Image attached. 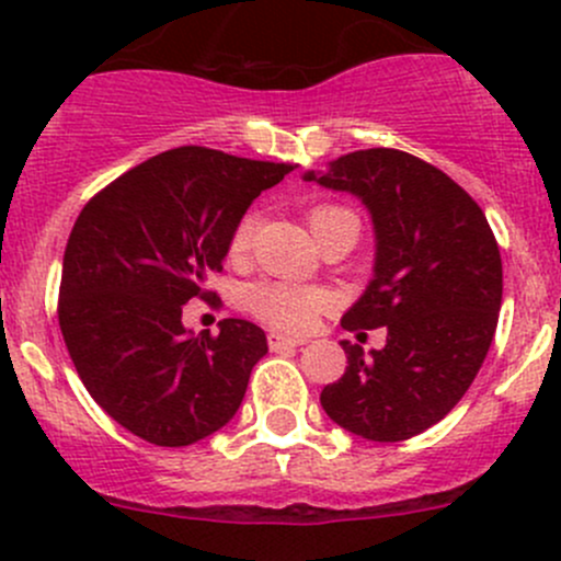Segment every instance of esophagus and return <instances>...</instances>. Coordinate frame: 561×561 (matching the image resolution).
I'll list each match as a JSON object with an SVG mask.
<instances>
[{
	"label": "esophagus",
	"mask_w": 561,
	"mask_h": 561,
	"mask_svg": "<svg viewBox=\"0 0 561 561\" xmlns=\"http://www.w3.org/2000/svg\"><path fill=\"white\" fill-rule=\"evenodd\" d=\"M287 346H304V339H290V335H282V333H274V330H271L268 350L279 352V350H287Z\"/></svg>",
	"instance_id": "1"
}]
</instances>
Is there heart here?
I'll use <instances>...</instances> for the list:
<instances>
[{"instance_id": "1", "label": "heart", "mask_w": 561, "mask_h": 561, "mask_svg": "<svg viewBox=\"0 0 561 561\" xmlns=\"http://www.w3.org/2000/svg\"><path fill=\"white\" fill-rule=\"evenodd\" d=\"M339 215H352V211L333 204L314 206V209H309L311 231H317V228L325 226L328 220H333ZM252 231H255V217H241L231 231V239H228V255H244L252 244ZM241 304H244V309L255 320L265 322V325L287 330V333H304L320 317L322 306H325V296L320 290H314V287L290 285V282H255V285H250L244 290Z\"/></svg>"}]
</instances>
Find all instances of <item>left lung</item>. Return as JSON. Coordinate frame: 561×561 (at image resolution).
<instances>
[{
	"label": "left lung",
	"mask_w": 561,
	"mask_h": 561,
	"mask_svg": "<svg viewBox=\"0 0 561 561\" xmlns=\"http://www.w3.org/2000/svg\"><path fill=\"white\" fill-rule=\"evenodd\" d=\"M306 180L368 206L376 274L341 328H387V346L370 357L341 341L350 365L322 389V409L359 438H414L462 400L492 346L503 304L497 239L470 193L411 152L357 150Z\"/></svg>",
	"instance_id": "1"
}]
</instances>
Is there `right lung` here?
<instances>
[{"instance_id":"right-lung-1","label":"right lung","mask_w":561,"mask_h":561,"mask_svg":"<svg viewBox=\"0 0 561 561\" xmlns=\"http://www.w3.org/2000/svg\"><path fill=\"white\" fill-rule=\"evenodd\" d=\"M290 163L187 145L128 169L82 206L64 252L58 325L91 398L128 433L191 446L233 420L265 333L222 320L187 335L182 306L220 304L222 271L247 206Z\"/></svg>"}]
</instances>
